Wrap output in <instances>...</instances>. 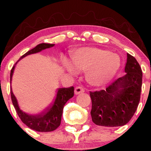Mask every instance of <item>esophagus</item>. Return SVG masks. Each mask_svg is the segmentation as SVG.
Returning a JSON list of instances; mask_svg holds the SVG:
<instances>
[{
  "label": "esophagus",
  "instance_id": "34e87169",
  "mask_svg": "<svg viewBox=\"0 0 151 151\" xmlns=\"http://www.w3.org/2000/svg\"><path fill=\"white\" fill-rule=\"evenodd\" d=\"M83 92H84V89L81 87V86H77V87L75 88V89H74V93H75L76 95L79 94V93Z\"/></svg>",
  "mask_w": 151,
  "mask_h": 151
}]
</instances>
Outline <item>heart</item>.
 <instances>
[{
    "label": "heart",
    "instance_id": "heart-1",
    "mask_svg": "<svg viewBox=\"0 0 151 151\" xmlns=\"http://www.w3.org/2000/svg\"><path fill=\"white\" fill-rule=\"evenodd\" d=\"M71 62L64 60L62 66L72 74L86 71V79L91 84L101 85L119 70L121 60L117 54L96 47H83L72 53Z\"/></svg>",
    "mask_w": 151,
    "mask_h": 151
}]
</instances>
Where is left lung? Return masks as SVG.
Returning <instances> with one entry per match:
<instances>
[{
	"label": "left lung",
	"mask_w": 151,
	"mask_h": 151,
	"mask_svg": "<svg viewBox=\"0 0 151 151\" xmlns=\"http://www.w3.org/2000/svg\"><path fill=\"white\" fill-rule=\"evenodd\" d=\"M125 72L105 90L89 91L91 119L96 125L122 126L134 115L141 98L143 74L136 58L129 53Z\"/></svg>",
	"instance_id": "obj_1"
}]
</instances>
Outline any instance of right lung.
<instances>
[{
    "label": "right lung",
    "mask_w": 151,
    "mask_h": 151,
    "mask_svg": "<svg viewBox=\"0 0 151 151\" xmlns=\"http://www.w3.org/2000/svg\"><path fill=\"white\" fill-rule=\"evenodd\" d=\"M54 45H55L54 44H47V43H41V44L37 45L33 49L29 50L25 55H22L21 58L19 59V60L25 58L27 55L39 52L42 50L52 47ZM17 62L10 71V83H11L12 77H13V72H14V69ZM74 89L73 86L58 89L55 100L51 104V105L48 108H47L45 111L37 114V115H30V114L22 111L19 107L18 101H17L15 95L13 94L12 88H10V95H11L12 102H13V104L14 106L18 116L26 126H28L30 129L34 130V131H39V132H50V131H55L60 126L61 124L63 108L67 101L73 97Z\"/></svg>",
    "instance_id": "right-lung-1"
}]
</instances>
